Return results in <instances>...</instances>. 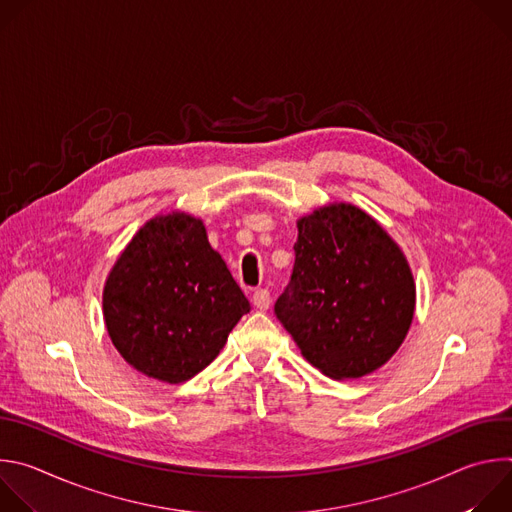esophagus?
I'll return each mask as SVG.
<instances>
[{
	"mask_svg": "<svg viewBox=\"0 0 512 512\" xmlns=\"http://www.w3.org/2000/svg\"><path fill=\"white\" fill-rule=\"evenodd\" d=\"M251 302H253V306H255L257 310L265 312V310L271 306V294H269V289H255L253 296H251Z\"/></svg>",
	"mask_w": 512,
	"mask_h": 512,
	"instance_id": "34e87169",
	"label": "esophagus"
}]
</instances>
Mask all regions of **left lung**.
I'll return each instance as SVG.
<instances>
[{"instance_id": "8db88e82", "label": "left lung", "mask_w": 512, "mask_h": 512, "mask_svg": "<svg viewBox=\"0 0 512 512\" xmlns=\"http://www.w3.org/2000/svg\"><path fill=\"white\" fill-rule=\"evenodd\" d=\"M294 251L273 310L304 358L332 379L383 367L415 310L413 275L397 243L367 212L332 204L302 218Z\"/></svg>"}]
</instances>
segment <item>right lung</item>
<instances>
[{
    "instance_id": "right-lung-1",
    "label": "right lung",
    "mask_w": 512,
    "mask_h": 512,
    "mask_svg": "<svg viewBox=\"0 0 512 512\" xmlns=\"http://www.w3.org/2000/svg\"><path fill=\"white\" fill-rule=\"evenodd\" d=\"M249 310L204 225L180 212L154 218L131 239L103 291L115 348L133 369L166 383L206 369Z\"/></svg>"
}]
</instances>
